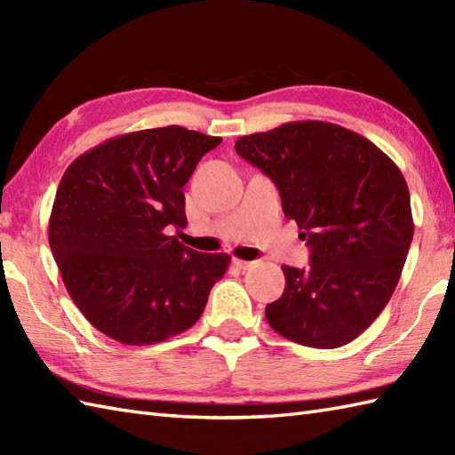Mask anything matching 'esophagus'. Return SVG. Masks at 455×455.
Wrapping results in <instances>:
<instances>
[{
	"mask_svg": "<svg viewBox=\"0 0 455 455\" xmlns=\"http://www.w3.org/2000/svg\"><path fill=\"white\" fill-rule=\"evenodd\" d=\"M235 266L240 267V269H248V267L254 266V262H248V259H238V258H235Z\"/></svg>",
	"mask_w": 455,
	"mask_h": 455,
	"instance_id": "obj_1",
	"label": "esophagus"
}]
</instances>
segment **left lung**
<instances>
[{"instance_id": "8db88e82", "label": "left lung", "mask_w": 455, "mask_h": 455, "mask_svg": "<svg viewBox=\"0 0 455 455\" xmlns=\"http://www.w3.org/2000/svg\"><path fill=\"white\" fill-rule=\"evenodd\" d=\"M235 150L275 183L311 266H282L285 291L266 307L277 334L311 347L360 336L389 303L412 243L409 188L362 134L295 121L240 137Z\"/></svg>"}]
</instances>
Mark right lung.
Instances as JSON below:
<instances>
[{
  "label": "right lung",
  "instance_id": "add662e5",
  "mask_svg": "<svg viewBox=\"0 0 455 455\" xmlns=\"http://www.w3.org/2000/svg\"><path fill=\"white\" fill-rule=\"evenodd\" d=\"M222 139L178 124L121 134L76 158L48 222L72 301L124 346L168 340L199 321L228 254H203L170 236L186 227V196L199 160Z\"/></svg>",
  "mask_w": 455,
  "mask_h": 455
}]
</instances>
